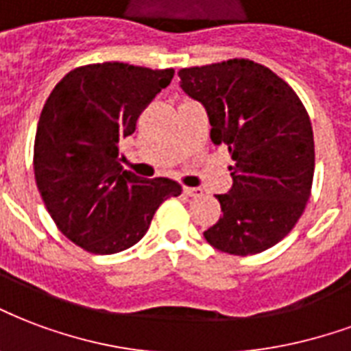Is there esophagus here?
<instances>
[{"mask_svg":"<svg viewBox=\"0 0 351 351\" xmlns=\"http://www.w3.org/2000/svg\"><path fill=\"white\" fill-rule=\"evenodd\" d=\"M184 193H186L188 197H201L202 189L201 188H188V186H186V188H184Z\"/></svg>","mask_w":351,"mask_h":351,"instance_id":"obj_1","label":"esophagus"}]
</instances>
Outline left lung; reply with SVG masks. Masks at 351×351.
Instances as JSON below:
<instances>
[{
    "label": "left lung",
    "mask_w": 351,
    "mask_h": 351,
    "mask_svg": "<svg viewBox=\"0 0 351 351\" xmlns=\"http://www.w3.org/2000/svg\"><path fill=\"white\" fill-rule=\"evenodd\" d=\"M180 87L206 108L212 141L227 145L232 189L215 195L221 217L210 245L247 256L274 247L295 227L314 176L311 119L282 77L251 59L178 70Z\"/></svg>",
    "instance_id": "1"
}]
</instances>
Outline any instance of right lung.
I'll use <instances>...</instances> for the list:
<instances>
[{
    "label": "right lung",
    "mask_w": 351,
    "mask_h": 351,
    "mask_svg": "<svg viewBox=\"0 0 351 351\" xmlns=\"http://www.w3.org/2000/svg\"><path fill=\"white\" fill-rule=\"evenodd\" d=\"M175 76L128 63L77 66L57 83L38 119L33 169L57 228L95 255L136 245L163 201L182 193L169 178L143 180L121 165L119 141Z\"/></svg>",
    "instance_id": "1"
}]
</instances>
